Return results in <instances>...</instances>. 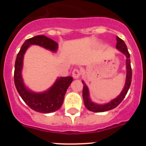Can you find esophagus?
<instances>
[{
	"label": "esophagus",
	"instance_id": "obj_1",
	"mask_svg": "<svg viewBox=\"0 0 146 146\" xmlns=\"http://www.w3.org/2000/svg\"><path fill=\"white\" fill-rule=\"evenodd\" d=\"M81 75V72L78 69H74L72 72V77H74V79L79 78Z\"/></svg>",
	"mask_w": 146,
	"mask_h": 146
}]
</instances>
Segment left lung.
<instances>
[{"instance_id":"8db88e82","label":"left lung","mask_w":146,"mask_h":146,"mask_svg":"<svg viewBox=\"0 0 146 146\" xmlns=\"http://www.w3.org/2000/svg\"><path fill=\"white\" fill-rule=\"evenodd\" d=\"M117 44L116 48L120 50L121 52H123L126 57V84H125L124 88L123 91H121V94L117 98L112 100L110 102L105 104H96L95 103L92 102L89 97V92L87 86L85 84L84 82L82 81L83 84V89H82V97H83V101L86 108L90 111L94 112V113H102V112H105L113 110L116 108L118 104L123 101V99L126 96V94L128 92L130 86H131V63H130V55L128 51V49L126 47V44L124 43L123 40L120 38L119 37H116Z\"/></svg>"}]
</instances>
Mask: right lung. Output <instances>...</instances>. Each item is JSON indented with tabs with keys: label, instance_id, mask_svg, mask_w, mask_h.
Masks as SVG:
<instances>
[{
	"label": "right lung",
	"instance_id": "add662e5",
	"mask_svg": "<svg viewBox=\"0 0 146 146\" xmlns=\"http://www.w3.org/2000/svg\"><path fill=\"white\" fill-rule=\"evenodd\" d=\"M31 44L39 45L53 52L58 49V44L55 41L43 35L27 39L21 47L15 60L14 74L15 87L23 101L32 110L42 113H53L62 106L66 90L73 78L72 77H60L48 91L42 94H36L28 90L23 84L21 71L23 56Z\"/></svg>",
	"mask_w": 146,
	"mask_h": 146
}]
</instances>
